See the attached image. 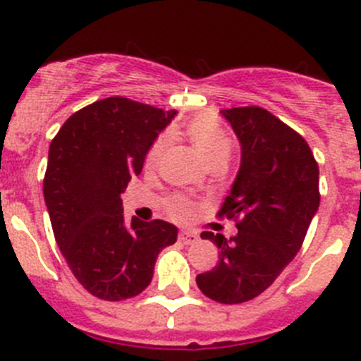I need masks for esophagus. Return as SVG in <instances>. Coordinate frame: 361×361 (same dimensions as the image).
Instances as JSON below:
<instances>
[{
	"mask_svg": "<svg viewBox=\"0 0 361 361\" xmlns=\"http://www.w3.org/2000/svg\"><path fill=\"white\" fill-rule=\"evenodd\" d=\"M178 239H180L183 245H194V243L199 241V235L195 234L194 231H181L180 234H178Z\"/></svg>",
	"mask_w": 361,
	"mask_h": 361,
	"instance_id": "obj_1",
	"label": "esophagus"
}]
</instances>
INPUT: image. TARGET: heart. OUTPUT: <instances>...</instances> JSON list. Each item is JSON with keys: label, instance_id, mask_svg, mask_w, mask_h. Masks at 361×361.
Here are the masks:
<instances>
[{"label": "heart", "instance_id": "b5f03b06", "mask_svg": "<svg viewBox=\"0 0 361 361\" xmlns=\"http://www.w3.org/2000/svg\"><path fill=\"white\" fill-rule=\"evenodd\" d=\"M188 137H190L192 145L195 147V150L201 154V157L206 160L207 166H216V164L227 162L228 155L232 150V141L228 137V134L218 126V122L214 118L207 115H199L195 118L190 120L187 127ZM164 147H166V136H160L154 141V145L150 147L147 154V164L148 166H154L157 164V160L162 155ZM167 209L173 216L178 218H188L194 213V204L188 199L180 197H171L167 202Z\"/></svg>", "mask_w": 361, "mask_h": 361}]
</instances>
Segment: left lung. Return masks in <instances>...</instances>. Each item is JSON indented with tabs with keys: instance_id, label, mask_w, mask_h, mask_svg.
Returning a JSON list of instances; mask_svg holds the SVG:
<instances>
[{
	"instance_id": "1",
	"label": "left lung",
	"mask_w": 361,
	"mask_h": 361,
	"mask_svg": "<svg viewBox=\"0 0 361 361\" xmlns=\"http://www.w3.org/2000/svg\"><path fill=\"white\" fill-rule=\"evenodd\" d=\"M241 143V167L218 216L238 234L202 232L218 264L195 278L220 304H241L269 288L293 260L319 206V169L307 141L260 106L221 110Z\"/></svg>"
}]
</instances>
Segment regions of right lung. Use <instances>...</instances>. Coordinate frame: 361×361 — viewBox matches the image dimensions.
<instances>
[{"label": "right lung", "mask_w": 361, "mask_h": 361, "mask_svg": "<svg viewBox=\"0 0 361 361\" xmlns=\"http://www.w3.org/2000/svg\"><path fill=\"white\" fill-rule=\"evenodd\" d=\"M176 110L113 96L82 108L50 143L43 195L61 253L80 285L126 300L150 285L157 255L176 243L164 220L123 221L120 194Z\"/></svg>", "instance_id": "add662e5"}]
</instances>
